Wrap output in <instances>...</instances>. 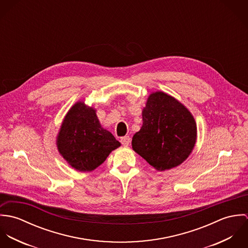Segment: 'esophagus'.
Listing matches in <instances>:
<instances>
[{"label":"esophagus","instance_id":"34e87169","mask_svg":"<svg viewBox=\"0 0 248 248\" xmlns=\"http://www.w3.org/2000/svg\"><path fill=\"white\" fill-rule=\"evenodd\" d=\"M131 142V139L129 137H124L121 139V143L123 146H128Z\"/></svg>","mask_w":248,"mask_h":248}]
</instances>
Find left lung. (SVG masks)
<instances>
[{"label": "left lung", "mask_w": 248, "mask_h": 248, "mask_svg": "<svg viewBox=\"0 0 248 248\" xmlns=\"http://www.w3.org/2000/svg\"><path fill=\"white\" fill-rule=\"evenodd\" d=\"M142 122L132 147L155 170H170L188 158L197 141V124L175 97L161 91L152 93L142 109Z\"/></svg>", "instance_id": "left-lung-1"}]
</instances>
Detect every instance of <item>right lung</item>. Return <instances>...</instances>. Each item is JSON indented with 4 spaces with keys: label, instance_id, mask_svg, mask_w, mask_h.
I'll return each instance as SVG.
<instances>
[{
    "label": "right lung",
    "instance_id": "obj_1",
    "mask_svg": "<svg viewBox=\"0 0 248 248\" xmlns=\"http://www.w3.org/2000/svg\"><path fill=\"white\" fill-rule=\"evenodd\" d=\"M56 145L59 154L73 169L92 172L121 144L101 126L94 108L78 101L65 115Z\"/></svg>",
    "mask_w": 248,
    "mask_h": 248
}]
</instances>
